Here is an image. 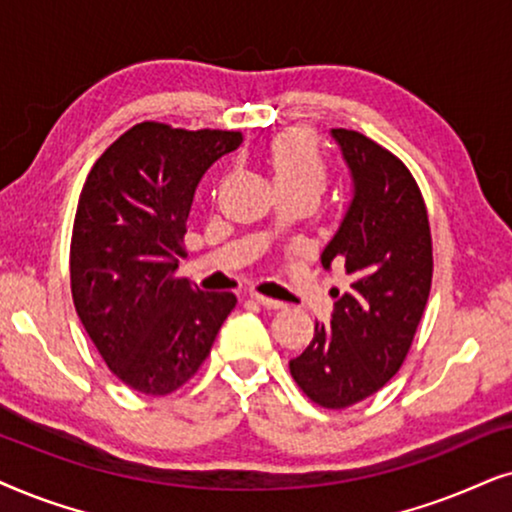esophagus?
<instances>
[{"label":"esophagus","instance_id":"34e87169","mask_svg":"<svg viewBox=\"0 0 512 512\" xmlns=\"http://www.w3.org/2000/svg\"><path fill=\"white\" fill-rule=\"evenodd\" d=\"M252 299H255V302L257 304H262L264 306V309H283V302H278V299H271V297H264V295H257V292H255V295H252Z\"/></svg>","mask_w":512,"mask_h":512}]
</instances>
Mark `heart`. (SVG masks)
Here are the masks:
<instances>
[{
	"label": "heart",
	"mask_w": 512,
	"mask_h": 512,
	"mask_svg": "<svg viewBox=\"0 0 512 512\" xmlns=\"http://www.w3.org/2000/svg\"><path fill=\"white\" fill-rule=\"evenodd\" d=\"M269 161L276 187L292 185L311 189L313 194L323 192L327 182L325 161L306 133L290 131L276 138L274 145H271Z\"/></svg>",
	"instance_id": "obj_1"
}]
</instances>
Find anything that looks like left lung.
I'll return each mask as SVG.
<instances>
[{
    "mask_svg": "<svg viewBox=\"0 0 512 512\" xmlns=\"http://www.w3.org/2000/svg\"><path fill=\"white\" fill-rule=\"evenodd\" d=\"M351 175V201L320 264H344L349 288L332 290L330 323H318L290 372L313 403L344 410L400 370L424 316L433 278L431 227L405 163L358 131L332 128Z\"/></svg>",
    "mask_w": 512,
    "mask_h": 512,
    "instance_id": "8db88e82",
    "label": "left lung"
}]
</instances>
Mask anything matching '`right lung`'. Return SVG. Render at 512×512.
Segmentation results:
<instances>
[{
  "label": "right lung",
  "instance_id": "obj_1",
  "mask_svg": "<svg viewBox=\"0 0 512 512\" xmlns=\"http://www.w3.org/2000/svg\"><path fill=\"white\" fill-rule=\"evenodd\" d=\"M243 142L236 131L133 126L88 173L74 217V309L109 370L145 395L192 379L236 306L234 292L175 278L206 170Z\"/></svg>",
  "mask_w": 512,
  "mask_h": 512
}]
</instances>
